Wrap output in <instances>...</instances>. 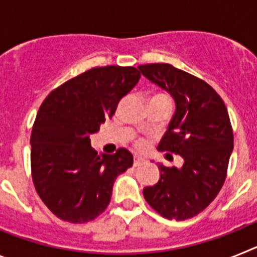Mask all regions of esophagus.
<instances>
[{"instance_id":"obj_1","label":"esophagus","mask_w":257,"mask_h":257,"mask_svg":"<svg viewBox=\"0 0 257 257\" xmlns=\"http://www.w3.org/2000/svg\"><path fill=\"white\" fill-rule=\"evenodd\" d=\"M145 162H147V160H145L144 157H140V156L134 157V166H135V167H138V166L143 165V163Z\"/></svg>"}]
</instances>
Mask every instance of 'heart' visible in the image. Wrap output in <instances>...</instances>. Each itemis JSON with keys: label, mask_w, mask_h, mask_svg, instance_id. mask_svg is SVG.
I'll list each match as a JSON object with an SVG mask.
<instances>
[{"label": "heart", "mask_w": 257, "mask_h": 257, "mask_svg": "<svg viewBox=\"0 0 257 257\" xmlns=\"http://www.w3.org/2000/svg\"><path fill=\"white\" fill-rule=\"evenodd\" d=\"M135 145H136V148L140 149V151H143V149L147 148V143H145L144 140H138Z\"/></svg>", "instance_id": "1"}]
</instances>
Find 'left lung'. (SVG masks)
Instances as JSON below:
<instances>
[{
    "mask_svg": "<svg viewBox=\"0 0 257 257\" xmlns=\"http://www.w3.org/2000/svg\"><path fill=\"white\" fill-rule=\"evenodd\" d=\"M138 68L174 97L175 114L158 149L179 154L184 160L180 169L158 163L160 180L144 188L143 194L161 216L190 219L216 198L225 181L233 152L228 110L219 94L203 79L165 63Z\"/></svg>",
    "mask_w": 257,
    "mask_h": 257,
    "instance_id": "obj_1",
    "label": "left lung"
}]
</instances>
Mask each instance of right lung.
<instances>
[{"label": "right lung", "instance_id": "right-lung-1", "mask_svg": "<svg viewBox=\"0 0 257 257\" xmlns=\"http://www.w3.org/2000/svg\"><path fill=\"white\" fill-rule=\"evenodd\" d=\"M134 67H97L69 79L41 104L31 135V169L38 196L55 216L73 224L108 207L117 176L134 163L124 148L97 154L90 135L112 117L139 82Z\"/></svg>", "mask_w": 257, "mask_h": 257}]
</instances>
